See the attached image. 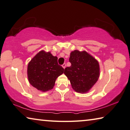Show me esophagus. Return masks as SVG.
<instances>
[{
  "label": "esophagus",
  "instance_id": "34e87169",
  "mask_svg": "<svg viewBox=\"0 0 130 130\" xmlns=\"http://www.w3.org/2000/svg\"><path fill=\"white\" fill-rule=\"evenodd\" d=\"M66 66V63H64L63 64H62V67H63V69H65Z\"/></svg>",
  "mask_w": 130,
  "mask_h": 130
}]
</instances>
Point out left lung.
<instances>
[{"instance_id": "1", "label": "left lung", "mask_w": 130, "mask_h": 130, "mask_svg": "<svg viewBox=\"0 0 130 130\" xmlns=\"http://www.w3.org/2000/svg\"><path fill=\"white\" fill-rule=\"evenodd\" d=\"M69 61L70 67L64 69V74L77 92H88L95 85L100 75L98 61L86 51L71 52Z\"/></svg>"}]
</instances>
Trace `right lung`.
<instances>
[{"label":"right lung","instance_id":"right-lung-1","mask_svg":"<svg viewBox=\"0 0 130 130\" xmlns=\"http://www.w3.org/2000/svg\"><path fill=\"white\" fill-rule=\"evenodd\" d=\"M64 73L58 64L57 57L44 51L38 53L28 64V79L38 90L46 92L53 89L57 78Z\"/></svg>","mask_w":130,"mask_h":130}]
</instances>
